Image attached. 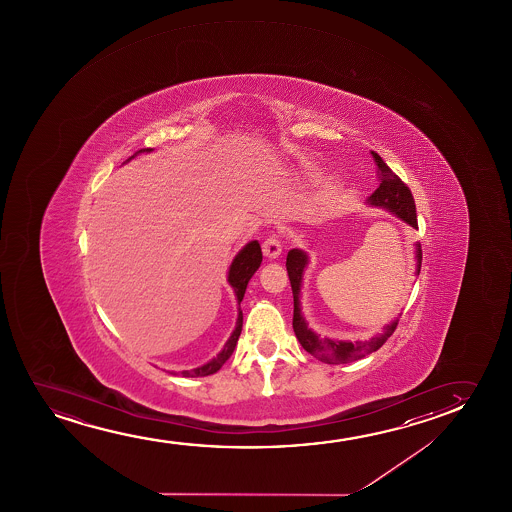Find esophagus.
<instances>
[{
  "label": "esophagus",
  "instance_id": "esophagus-1",
  "mask_svg": "<svg viewBox=\"0 0 512 512\" xmlns=\"http://www.w3.org/2000/svg\"><path fill=\"white\" fill-rule=\"evenodd\" d=\"M262 252L266 255V259L276 260L281 255V243L280 239L269 238L264 241L262 245Z\"/></svg>",
  "mask_w": 512,
  "mask_h": 512
}]
</instances>
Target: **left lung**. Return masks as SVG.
<instances>
[{
    "instance_id": "8db88e82",
    "label": "left lung",
    "mask_w": 512,
    "mask_h": 512,
    "mask_svg": "<svg viewBox=\"0 0 512 512\" xmlns=\"http://www.w3.org/2000/svg\"><path fill=\"white\" fill-rule=\"evenodd\" d=\"M374 161L378 164L379 183L378 190L367 199V204L372 208L385 210L400 218L402 222L411 225L413 229H418V220H416V206L411 196V190L407 189L404 183L400 182L399 176L393 173L392 169L386 166L385 161L374 154ZM414 260H416V271L414 276L420 274L421 269V245L416 241L414 243ZM309 266L308 253L301 248H292L287 255V271L292 285V294H294V332L302 348L311 353L313 357L322 360L325 364H346V362H355L360 358L371 355L378 351L386 339L392 336L393 330L397 329L399 318H395L390 323H386L381 334L371 337L369 341H355L351 343L348 339H330V337H320L315 330L309 327L306 316L302 315L301 290L304 283V273Z\"/></svg>"
}]
</instances>
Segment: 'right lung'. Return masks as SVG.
Segmentation results:
<instances>
[{"mask_svg": "<svg viewBox=\"0 0 512 512\" xmlns=\"http://www.w3.org/2000/svg\"><path fill=\"white\" fill-rule=\"evenodd\" d=\"M154 148H141L136 154L131 155L124 164L129 161H133L134 157H138L140 154H150ZM260 264H262V250H260L259 241L253 239L250 243H246L238 253L236 257L232 259L231 266H229V273H227V283L231 285L236 295V301H238V320H236V327L232 330L231 337L225 341L224 348L220 350L217 357L211 358L210 362L199 365L192 371H183V376H190V378H196V376H210L215 372L220 371V367L231 358L232 351L238 344L239 336H241V329H243V311H241V301L245 297L246 287H248V281L252 280L253 274L257 273Z\"/></svg>", "mask_w": 512, "mask_h": 512, "instance_id": "right-lung-1", "label": "right lung"}]
</instances>
